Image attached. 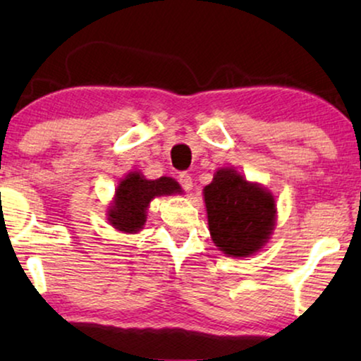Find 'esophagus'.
I'll return each mask as SVG.
<instances>
[{
  "label": "esophagus",
  "mask_w": 361,
  "mask_h": 361,
  "mask_svg": "<svg viewBox=\"0 0 361 361\" xmlns=\"http://www.w3.org/2000/svg\"><path fill=\"white\" fill-rule=\"evenodd\" d=\"M179 182H180L182 189H184L185 192H190L192 187H194L192 177H190V174H187V172H180V174H179Z\"/></svg>",
  "instance_id": "34e87169"
}]
</instances>
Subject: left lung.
<instances>
[{
  "label": "left lung",
  "instance_id": "obj_1",
  "mask_svg": "<svg viewBox=\"0 0 361 361\" xmlns=\"http://www.w3.org/2000/svg\"><path fill=\"white\" fill-rule=\"evenodd\" d=\"M209 230L226 256L248 258L273 235L276 200L263 185L248 182L233 167L216 171L204 189Z\"/></svg>",
  "mask_w": 361,
  "mask_h": 361
}]
</instances>
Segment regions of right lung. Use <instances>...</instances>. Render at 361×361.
<instances>
[{
    "label": "right lung",
    "instance_id": "obj_1",
    "mask_svg": "<svg viewBox=\"0 0 361 361\" xmlns=\"http://www.w3.org/2000/svg\"><path fill=\"white\" fill-rule=\"evenodd\" d=\"M180 192V185L171 177L147 180L141 172H130L116 187L115 200L108 209V221L125 233H137L146 224V212L154 197Z\"/></svg>",
    "mask_w": 361,
    "mask_h": 361
}]
</instances>
